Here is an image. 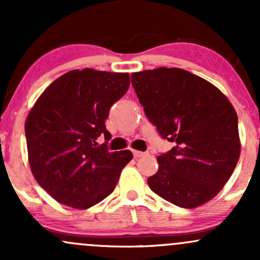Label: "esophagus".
<instances>
[{
  "label": "esophagus",
  "mask_w": 260,
  "mask_h": 260,
  "mask_svg": "<svg viewBox=\"0 0 260 260\" xmlns=\"http://www.w3.org/2000/svg\"><path fill=\"white\" fill-rule=\"evenodd\" d=\"M147 153H144V151H139V150H133V155L136 157H140V156H144V155Z\"/></svg>",
  "instance_id": "1"
}]
</instances>
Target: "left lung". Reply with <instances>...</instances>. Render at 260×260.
<instances>
[{
  "instance_id": "left-lung-1",
  "label": "left lung",
  "mask_w": 260,
  "mask_h": 260,
  "mask_svg": "<svg viewBox=\"0 0 260 260\" xmlns=\"http://www.w3.org/2000/svg\"><path fill=\"white\" fill-rule=\"evenodd\" d=\"M145 116L175 147L157 156L150 189L181 208H196L225 186L240 159L238 120L216 86L181 68L132 73Z\"/></svg>"
}]
</instances>
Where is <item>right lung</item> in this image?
I'll use <instances>...</instances> for the list:
<instances>
[{
	"label": "right lung",
	"instance_id": "1",
	"mask_svg": "<svg viewBox=\"0 0 260 260\" xmlns=\"http://www.w3.org/2000/svg\"><path fill=\"white\" fill-rule=\"evenodd\" d=\"M129 88V74L84 68L63 74L39 98L25 121L35 180L61 204L88 209L115 189L132 160L129 150H107L105 120ZM107 142L99 145V139Z\"/></svg>",
	"mask_w": 260,
	"mask_h": 260
}]
</instances>
